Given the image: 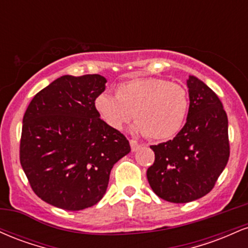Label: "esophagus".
<instances>
[{
    "label": "esophagus",
    "mask_w": 248,
    "mask_h": 248,
    "mask_svg": "<svg viewBox=\"0 0 248 248\" xmlns=\"http://www.w3.org/2000/svg\"><path fill=\"white\" fill-rule=\"evenodd\" d=\"M129 143H130V149H132V152H136V150L141 147V144L135 140H130Z\"/></svg>",
    "instance_id": "esophagus-1"
}]
</instances>
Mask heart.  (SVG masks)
I'll return each instance as SVG.
<instances>
[{
    "label": "heart",
    "instance_id": "obj_1",
    "mask_svg": "<svg viewBox=\"0 0 248 248\" xmlns=\"http://www.w3.org/2000/svg\"><path fill=\"white\" fill-rule=\"evenodd\" d=\"M94 107L112 129H124L134 114V133L164 141L173 138L183 127L189 109V96L181 85L147 77L119 84L115 96L102 93L95 99Z\"/></svg>",
    "mask_w": 248,
    "mask_h": 248
}]
</instances>
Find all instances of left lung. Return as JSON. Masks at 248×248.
<instances>
[{
    "label": "left lung",
    "mask_w": 248,
    "mask_h": 248,
    "mask_svg": "<svg viewBox=\"0 0 248 248\" xmlns=\"http://www.w3.org/2000/svg\"><path fill=\"white\" fill-rule=\"evenodd\" d=\"M186 86V124L172 140L150 147L155 162L147 170L153 191L171 203H189L211 191L230 156L229 121L221 101L195 76H189Z\"/></svg>",
    "instance_id": "left-lung-1"
}]
</instances>
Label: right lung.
<instances>
[{
    "mask_svg": "<svg viewBox=\"0 0 248 248\" xmlns=\"http://www.w3.org/2000/svg\"><path fill=\"white\" fill-rule=\"evenodd\" d=\"M106 82L100 75L62 76L25 110L19 160L33 192L47 204L69 211L95 205L113 166L130 152L124 135L95 110Z\"/></svg>",
    "mask_w": 248,
    "mask_h": 248,
    "instance_id": "1",
    "label": "right lung"
}]
</instances>
